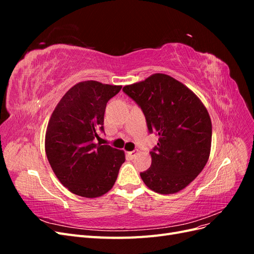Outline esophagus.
I'll return each mask as SVG.
<instances>
[{
    "label": "esophagus",
    "instance_id": "obj_1",
    "mask_svg": "<svg viewBox=\"0 0 254 254\" xmlns=\"http://www.w3.org/2000/svg\"><path fill=\"white\" fill-rule=\"evenodd\" d=\"M136 155H137V151H128V152H127V156H128L130 159H133Z\"/></svg>",
    "mask_w": 254,
    "mask_h": 254
}]
</instances>
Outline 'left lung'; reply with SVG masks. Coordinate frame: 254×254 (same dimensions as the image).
<instances>
[{
	"label": "left lung",
	"instance_id": "obj_1",
	"mask_svg": "<svg viewBox=\"0 0 254 254\" xmlns=\"http://www.w3.org/2000/svg\"><path fill=\"white\" fill-rule=\"evenodd\" d=\"M123 91L143 110L149 132L159 143L151 166L141 173L146 187L170 195L186 189L205 166L211 152L212 122L193 91L172 76L156 73Z\"/></svg>",
	"mask_w": 254,
	"mask_h": 254
}]
</instances>
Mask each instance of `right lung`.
<instances>
[{
  "label": "right lung",
  "instance_id": "add662e5",
  "mask_svg": "<svg viewBox=\"0 0 254 254\" xmlns=\"http://www.w3.org/2000/svg\"><path fill=\"white\" fill-rule=\"evenodd\" d=\"M122 86L86 80L67 90L54 109L45 132V153L54 174L71 193L86 198L113 188L125 152L93 142L104 130L109 99Z\"/></svg>",
  "mask_w": 254,
  "mask_h": 254
}]
</instances>
